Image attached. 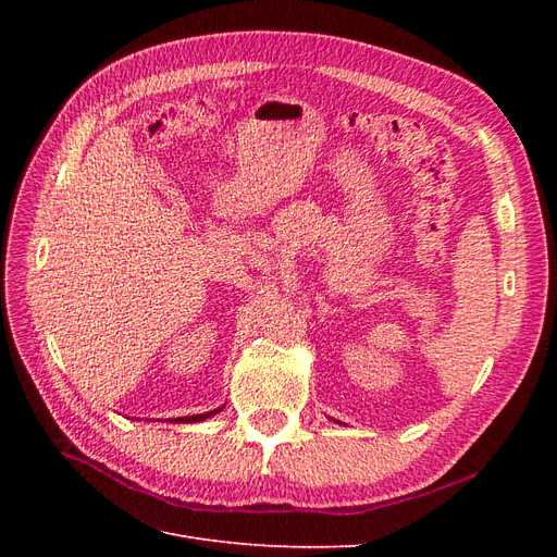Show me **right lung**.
I'll list each match as a JSON object with an SVG mask.
<instances>
[{
    "mask_svg": "<svg viewBox=\"0 0 557 557\" xmlns=\"http://www.w3.org/2000/svg\"><path fill=\"white\" fill-rule=\"evenodd\" d=\"M223 411V407L221 409H213V411H207V413H197V416H181V418H170L172 423H201V420H207V418H211V416H215V413H221Z\"/></svg>",
    "mask_w": 557,
    "mask_h": 557,
    "instance_id": "1",
    "label": "right lung"
}]
</instances>
